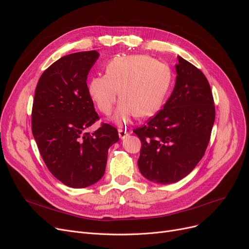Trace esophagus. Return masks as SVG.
<instances>
[{
  "label": "esophagus",
  "mask_w": 249,
  "mask_h": 249,
  "mask_svg": "<svg viewBox=\"0 0 249 249\" xmlns=\"http://www.w3.org/2000/svg\"><path fill=\"white\" fill-rule=\"evenodd\" d=\"M118 133H119V137L121 139H124L125 137H127L129 135V132L127 131V130H124V129H118Z\"/></svg>",
  "instance_id": "obj_1"
}]
</instances>
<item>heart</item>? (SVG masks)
Segmentation results:
<instances>
[{
	"label": "heart",
	"instance_id": "b5f03b06",
	"mask_svg": "<svg viewBox=\"0 0 249 249\" xmlns=\"http://www.w3.org/2000/svg\"><path fill=\"white\" fill-rule=\"evenodd\" d=\"M172 78L166 63L148 55H124L111 59L106 73L91 76L88 89L99 110L106 115L111 114L121 93L113 121L125 126L137 116L150 117L160 111Z\"/></svg>",
	"mask_w": 249,
	"mask_h": 249
}]
</instances>
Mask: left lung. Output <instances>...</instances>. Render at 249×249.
<instances>
[{
  "label": "left lung",
  "instance_id": "8db88e82",
  "mask_svg": "<svg viewBox=\"0 0 249 249\" xmlns=\"http://www.w3.org/2000/svg\"><path fill=\"white\" fill-rule=\"evenodd\" d=\"M175 89L163 109L133 132L141 141L138 167L156 184L188 176L205 154L215 121L212 90L204 73L180 56Z\"/></svg>",
  "mask_w": 249,
  "mask_h": 249
}]
</instances>
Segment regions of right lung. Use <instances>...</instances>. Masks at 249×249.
Masks as SVG:
<instances>
[{
	"mask_svg": "<svg viewBox=\"0 0 249 249\" xmlns=\"http://www.w3.org/2000/svg\"><path fill=\"white\" fill-rule=\"evenodd\" d=\"M99 58L96 50L65 55L44 71L37 83L32 107V133L42 159L65 186L82 189L105 174L108 149L119 140L117 129L99 120L87 78Z\"/></svg>",
	"mask_w": 249,
	"mask_h": 249,
	"instance_id": "add662e5",
	"label": "right lung"
}]
</instances>
